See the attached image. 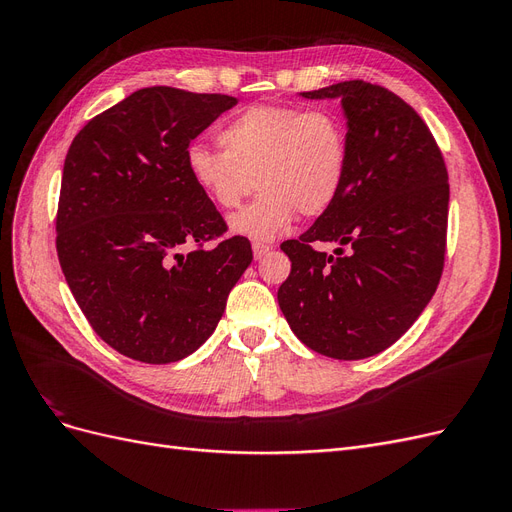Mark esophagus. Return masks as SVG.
I'll return each instance as SVG.
<instances>
[{
  "mask_svg": "<svg viewBox=\"0 0 512 512\" xmlns=\"http://www.w3.org/2000/svg\"><path fill=\"white\" fill-rule=\"evenodd\" d=\"M271 247H273V245H269V243H260V241H256V243L252 245L254 258H262L265 254H269V252H271Z\"/></svg>",
  "mask_w": 512,
  "mask_h": 512,
  "instance_id": "34e87169",
  "label": "esophagus"
}]
</instances>
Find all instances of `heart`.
<instances>
[{"label":"heart","instance_id":"1","mask_svg":"<svg viewBox=\"0 0 512 512\" xmlns=\"http://www.w3.org/2000/svg\"><path fill=\"white\" fill-rule=\"evenodd\" d=\"M222 151L190 145L185 168L220 209H235L256 188L260 196L230 220L237 235L269 241L294 213L318 218L342 194L350 164L346 119L331 108L258 104L218 132Z\"/></svg>","mask_w":512,"mask_h":512}]
</instances>
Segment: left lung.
<instances>
[{"label": "left lung", "mask_w": 512, "mask_h": 512, "mask_svg": "<svg viewBox=\"0 0 512 512\" xmlns=\"http://www.w3.org/2000/svg\"><path fill=\"white\" fill-rule=\"evenodd\" d=\"M301 96L342 98L350 164L333 207L282 243L292 267L277 301L307 348L359 361L393 346L438 288L448 173L427 123L393 91L344 81ZM316 242L340 247L331 257Z\"/></svg>", "instance_id": "8db88e82"}]
</instances>
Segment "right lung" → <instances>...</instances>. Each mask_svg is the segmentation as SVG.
I'll return each mask as SVG.
<instances>
[{"instance_id": "obj_1", "label": "right lung", "mask_w": 512, "mask_h": 512, "mask_svg": "<svg viewBox=\"0 0 512 512\" xmlns=\"http://www.w3.org/2000/svg\"><path fill=\"white\" fill-rule=\"evenodd\" d=\"M235 104L145 87L87 121L68 149L59 265L91 329L134 361L175 363L203 346L252 262L245 237L222 239L224 218L185 168L190 143Z\"/></svg>"}]
</instances>
